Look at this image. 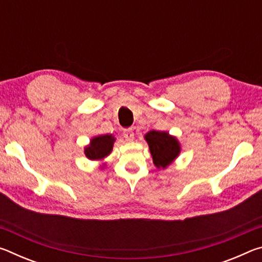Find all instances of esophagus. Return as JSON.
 <instances>
[{
  "label": "esophagus",
  "instance_id": "34e87169",
  "mask_svg": "<svg viewBox=\"0 0 262 262\" xmlns=\"http://www.w3.org/2000/svg\"><path fill=\"white\" fill-rule=\"evenodd\" d=\"M123 137L127 141H132L134 139V132H133L132 128H127V129H123Z\"/></svg>",
  "mask_w": 262,
  "mask_h": 262
}]
</instances>
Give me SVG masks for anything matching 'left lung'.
Here are the masks:
<instances>
[{
  "label": "left lung",
  "mask_w": 262,
  "mask_h": 262,
  "mask_svg": "<svg viewBox=\"0 0 262 262\" xmlns=\"http://www.w3.org/2000/svg\"><path fill=\"white\" fill-rule=\"evenodd\" d=\"M145 140L152 155L154 164L157 167H166L179 155L180 145L178 141L165 132H149L145 135Z\"/></svg>",
  "instance_id": "left-lung-1"
}]
</instances>
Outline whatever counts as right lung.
<instances>
[{"instance_id": "add662e5", "label": "right lung", "mask_w": 262, "mask_h": 262, "mask_svg": "<svg viewBox=\"0 0 262 262\" xmlns=\"http://www.w3.org/2000/svg\"><path fill=\"white\" fill-rule=\"evenodd\" d=\"M114 137L112 135H100L91 140V144L85 148V155L89 159H101L112 151Z\"/></svg>"}]
</instances>
